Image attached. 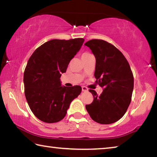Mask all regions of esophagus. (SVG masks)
<instances>
[{
	"mask_svg": "<svg viewBox=\"0 0 157 157\" xmlns=\"http://www.w3.org/2000/svg\"><path fill=\"white\" fill-rule=\"evenodd\" d=\"M82 89L83 92L88 91V89H87V87H86V86H82Z\"/></svg>",
	"mask_w": 157,
	"mask_h": 157,
	"instance_id": "obj_1",
	"label": "esophagus"
}]
</instances>
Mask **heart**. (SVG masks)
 Masks as SVG:
<instances>
[{
  "label": "heart",
  "mask_w": 157,
  "mask_h": 157,
  "mask_svg": "<svg viewBox=\"0 0 157 157\" xmlns=\"http://www.w3.org/2000/svg\"><path fill=\"white\" fill-rule=\"evenodd\" d=\"M91 55H91V54H90V53H89V52H84L83 54H82V58H84V57H89V56H91Z\"/></svg>",
  "instance_id": "obj_1"
}]
</instances>
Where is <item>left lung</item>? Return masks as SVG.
<instances>
[{
    "label": "left lung",
    "mask_w": 157,
    "mask_h": 157,
    "mask_svg": "<svg viewBox=\"0 0 157 157\" xmlns=\"http://www.w3.org/2000/svg\"><path fill=\"white\" fill-rule=\"evenodd\" d=\"M96 59L95 84L102 87L100 95H94L91 104L86 105L91 118L100 124H111L124 116L132 100L134 76L128 62L120 50L107 41L92 39L84 44Z\"/></svg>",
    "instance_id": "1"
}]
</instances>
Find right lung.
<instances>
[{
  "label": "right lung",
  "instance_id": "obj_1",
  "mask_svg": "<svg viewBox=\"0 0 157 157\" xmlns=\"http://www.w3.org/2000/svg\"><path fill=\"white\" fill-rule=\"evenodd\" d=\"M83 38L52 39L35 50L23 74L25 95L34 115L47 123L64 118L82 87L62 86L60 78L84 43Z\"/></svg>",
  "mask_w": 157,
  "mask_h": 157
}]
</instances>
